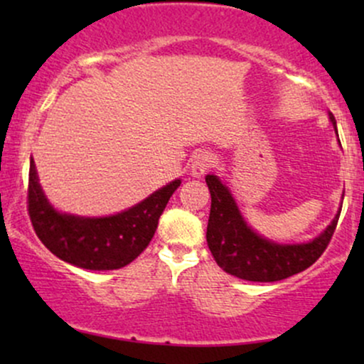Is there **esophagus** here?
<instances>
[{
  "mask_svg": "<svg viewBox=\"0 0 364 364\" xmlns=\"http://www.w3.org/2000/svg\"><path fill=\"white\" fill-rule=\"evenodd\" d=\"M214 166V156L208 150H198L191 159V176L200 178Z\"/></svg>",
  "mask_w": 364,
  "mask_h": 364,
  "instance_id": "esophagus-1",
  "label": "esophagus"
}]
</instances>
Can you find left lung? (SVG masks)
Returning a JSON list of instances; mask_svg holds the SVG:
<instances>
[{"label": "left lung", "instance_id": "left-lung-1", "mask_svg": "<svg viewBox=\"0 0 364 364\" xmlns=\"http://www.w3.org/2000/svg\"><path fill=\"white\" fill-rule=\"evenodd\" d=\"M336 128V118L328 112ZM212 203L207 225V245L220 269L252 282H275L303 272L313 265L330 243L341 208L323 232L308 243L281 245L253 231L241 215L231 190L215 174H207Z\"/></svg>", "mask_w": 364, "mask_h": 364}]
</instances>
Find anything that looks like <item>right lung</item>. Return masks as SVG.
I'll return each mask as SVG.
<instances>
[{"label":"right lung","mask_w":364,"mask_h":364,"mask_svg":"<svg viewBox=\"0 0 364 364\" xmlns=\"http://www.w3.org/2000/svg\"><path fill=\"white\" fill-rule=\"evenodd\" d=\"M179 185L181 179H174L140 203L114 215H73L56 210L49 203L31 159L28 215L39 240L63 262L85 270H116L147 248L159 217Z\"/></svg>","instance_id":"add662e5"}]
</instances>
